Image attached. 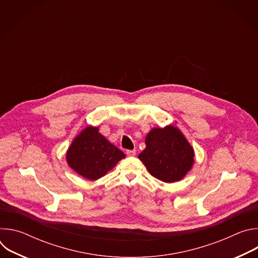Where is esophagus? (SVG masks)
<instances>
[{
  "label": "esophagus",
  "instance_id": "1",
  "mask_svg": "<svg viewBox=\"0 0 258 258\" xmlns=\"http://www.w3.org/2000/svg\"><path fill=\"white\" fill-rule=\"evenodd\" d=\"M126 155L130 156V157L136 156V150H127V151H126Z\"/></svg>",
  "mask_w": 258,
  "mask_h": 258
}]
</instances>
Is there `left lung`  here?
Instances as JSON below:
<instances>
[{
  "label": "left lung",
  "instance_id": "left-lung-1",
  "mask_svg": "<svg viewBox=\"0 0 258 258\" xmlns=\"http://www.w3.org/2000/svg\"><path fill=\"white\" fill-rule=\"evenodd\" d=\"M146 148L139 154L151 175L174 182L185 177L194 164V149L173 125L152 128L145 139Z\"/></svg>",
  "mask_w": 258,
  "mask_h": 258
}]
</instances>
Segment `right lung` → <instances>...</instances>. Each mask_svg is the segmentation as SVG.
Masks as SVG:
<instances>
[{
    "mask_svg": "<svg viewBox=\"0 0 258 258\" xmlns=\"http://www.w3.org/2000/svg\"><path fill=\"white\" fill-rule=\"evenodd\" d=\"M124 157V153L101 135L97 126L83 130L66 152L68 165L90 180L104 176Z\"/></svg>",
    "mask_w": 258,
    "mask_h": 258,
    "instance_id": "add662e5",
    "label": "right lung"
}]
</instances>
